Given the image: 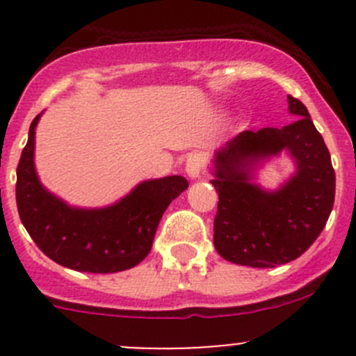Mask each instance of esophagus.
Here are the masks:
<instances>
[{"label": "esophagus", "mask_w": 356, "mask_h": 356, "mask_svg": "<svg viewBox=\"0 0 356 356\" xmlns=\"http://www.w3.org/2000/svg\"><path fill=\"white\" fill-rule=\"evenodd\" d=\"M203 167H204V158L201 153H191L186 160V172H188L189 177L196 179L201 177L203 174Z\"/></svg>", "instance_id": "esophagus-1"}]
</instances>
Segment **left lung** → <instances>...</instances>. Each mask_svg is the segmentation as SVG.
I'll return each instance as SVG.
<instances>
[{"instance_id": "left-lung-1", "label": "left lung", "mask_w": 356, "mask_h": 356, "mask_svg": "<svg viewBox=\"0 0 356 356\" xmlns=\"http://www.w3.org/2000/svg\"><path fill=\"white\" fill-rule=\"evenodd\" d=\"M288 102L296 122L243 131L215 155L213 245L232 264L267 268L296 260L331 215L336 174L329 149L307 106L293 96ZM282 149L297 160L298 172L279 192L267 193L250 182L249 165Z\"/></svg>"}]
</instances>
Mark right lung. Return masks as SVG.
<instances>
[{"label": "right lung", "mask_w": 356, "mask_h": 356, "mask_svg": "<svg viewBox=\"0 0 356 356\" xmlns=\"http://www.w3.org/2000/svg\"><path fill=\"white\" fill-rule=\"evenodd\" d=\"M39 115L17 165V208L39 250L63 267L92 274L132 268L148 257L160 218L188 181L181 175L141 182L118 203L102 210L70 208L39 182L34 168V134Z\"/></svg>", "instance_id": "1"}]
</instances>
